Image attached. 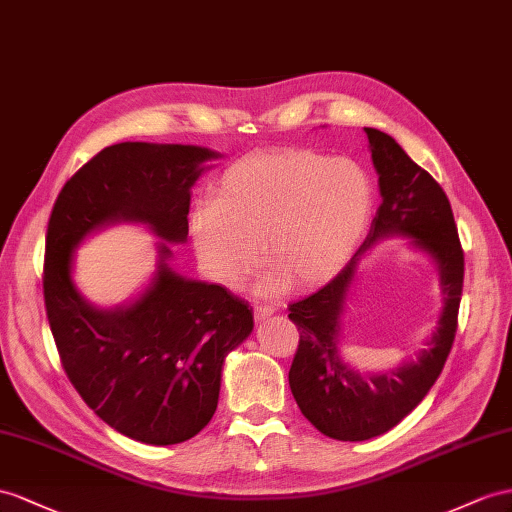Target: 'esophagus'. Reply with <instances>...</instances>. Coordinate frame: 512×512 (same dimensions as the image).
Instances as JSON below:
<instances>
[{
	"label": "esophagus",
	"instance_id": "obj_1",
	"mask_svg": "<svg viewBox=\"0 0 512 512\" xmlns=\"http://www.w3.org/2000/svg\"><path fill=\"white\" fill-rule=\"evenodd\" d=\"M277 311L272 305H255L253 313H255V320H266L268 316H272V313Z\"/></svg>",
	"mask_w": 512,
	"mask_h": 512
}]
</instances>
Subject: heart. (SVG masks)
<instances>
[{
    "mask_svg": "<svg viewBox=\"0 0 512 512\" xmlns=\"http://www.w3.org/2000/svg\"><path fill=\"white\" fill-rule=\"evenodd\" d=\"M374 192L348 157L311 149L248 155L220 177L214 205L192 216L196 255L212 277L240 285L261 259L272 268L257 290L313 287L346 268L368 231Z\"/></svg>",
    "mask_w": 512,
    "mask_h": 512,
    "instance_id": "b5f03b06",
    "label": "heart"
}]
</instances>
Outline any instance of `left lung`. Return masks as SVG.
I'll return each instance as SVG.
<instances>
[{
  "instance_id": "1",
  "label": "left lung",
  "mask_w": 512,
  "mask_h": 512,
  "mask_svg": "<svg viewBox=\"0 0 512 512\" xmlns=\"http://www.w3.org/2000/svg\"><path fill=\"white\" fill-rule=\"evenodd\" d=\"M365 134L383 199L370 235L337 277L290 305V320L300 331L290 368L292 393L309 422L337 441L383 435L424 400L450 355L463 294L465 259L448 196L385 131L365 127ZM391 237L409 239L414 250L436 264L442 309L436 331L413 360L370 375L343 357L345 316L360 259L378 241Z\"/></svg>"
}]
</instances>
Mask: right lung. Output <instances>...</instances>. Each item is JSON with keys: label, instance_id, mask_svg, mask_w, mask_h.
Wrapping results in <instances>:
<instances>
[{"label": "right lung", "instance_id": "obj_1", "mask_svg": "<svg viewBox=\"0 0 512 512\" xmlns=\"http://www.w3.org/2000/svg\"><path fill=\"white\" fill-rule=\"evenodd\" d=\"M218 157L196 144H112L64 183L49 218L43 290L64 372L103 422L149 445L199 435L227 355L253 333L244 300L173 268L169 244L188 240L190 190ZM123 221L156 235V268L127 304L99 308L74 283V253Z\"/></svg>", "mask_w": 512, "mask_h": 512}]
</instances>
